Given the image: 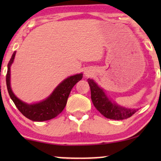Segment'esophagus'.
Instances as JSON below:
<instances>
[{
    "label": "esophagus",
    "mask_w": 161,
    "mask_h": 161,
    "mask_svg": "<svg viewBox=\"0 0 161 161\" xmlns=\"http://www.w3.org/2000/svg\"><path fill=\"white\" fill-rule=\"evenodd\" d=\"M85 75H86V76L90 75H91V72H90V71H89V70H87V71L85 72Z\"/></svg>",
    "instance_id": "obj_1"
}]
</instances>
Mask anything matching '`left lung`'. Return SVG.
Here are the masks:
<instances>
[{
    "label": "left lung",
    "instance_id": "obj_1",
    "mask_svg": "<svg viewBox=\"0 0 161 161\" xmlns=\"http://www.w3.org/2000/svg\"><path fill=\"white\" fill-rule=\"evenodd\" d=\"M87 81L91 89L92 103L96 109L105 117L114 120H122L130 118L138 111V109L125 108L111 102L103 90L92 79H88Z\"/></svg>",
    "mask_w": 161,
    "mask_h": 161
}]
</instances>
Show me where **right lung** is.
Returning <instances> with one entry per match:
<instances>
[{"instance_id":"1","label":"right lung","mask_w":161,"mask_h":161,"mask_svg":"<svg viewBox=\"0 0 161 161\" xmlns=\"http://www.w3.org/2000/svg\"><path fill=\"white\" fill-rule=\"evenodd\" d=\"M14 52L8 64L6 73V86L8 94L17 109L23 115L34 122H42L53 119L61 114L67 104L68 97L75 85L83 78V74H77L64 80L57 86L53 93L42 102L29 105L23 102L14 95L10 86V67L14 61Z\"/></svg>"}]
</instances>
